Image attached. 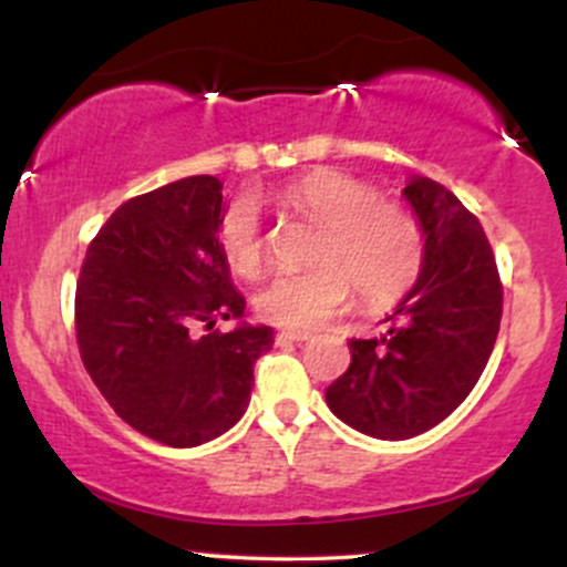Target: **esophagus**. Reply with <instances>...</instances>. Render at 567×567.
<instances>
[{
	"label": "esophagus",
	"instance_id": "1",
	"mask_svg": "<svg viewBox=\"0 0 567 567\" xmlns=\"http://www.w3.org/2000/svg\"><path fill=\"white\" fill-rule=\"evenodd\" d=\"M309 338H311L309 330H279V333H277V341H296V343H301V341H309Z\"/></svg>",
	"mask_w": 567,
	"mask_h": 567
}]
</instances>
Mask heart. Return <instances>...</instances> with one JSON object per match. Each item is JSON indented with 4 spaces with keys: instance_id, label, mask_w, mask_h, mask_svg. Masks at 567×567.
I'll return each instance as SVG.
<instances>
[{
    "instance_id": "b5f03b06",
    "label": "heart",
    "mask_w": 567,
    "mask_h": 567,
    "mask_svg": "<svg viewBox=\"0 0 567 567\" xmlns=\"http://www.w3.org/2000/svg\"><path fill=\"white\" fill-rule=\"evenodd\" d=\"M282 210L320 226L311 269L277 275L252 303L264 320L282 328H315L347 303L389 306L419 282L426 234L419 216L394 199H381L365 181L338 171L306 173L277 194ZM218 247L231 275L252 279L266 264V231L250 199H234L218 220Z\"/></svg>"
}]
</instances>
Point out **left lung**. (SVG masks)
Returning <instances> with one entry per match:
<instances>
[{
	"mask_svg": "<svg viewBox=\"0 0 567 567\" xmlns=\"http://www.w3.org/2000/svg\"><path fill=\"white\" fill-rule=\"evenodd\" d=\"M426 234L419 282L381 338H351V365L324 392L343 424L379 440L437 426L470 396L496 343L504 288L483 226L432 178L402 188Z\"/></svg>",
	"mask_w": 567,
	"mask_h": 567,
	"instance_id": "left-lung-1",
	"label": "left lung"
}]
</instances>
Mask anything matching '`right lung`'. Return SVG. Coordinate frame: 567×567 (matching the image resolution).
<instances>
[{"label": "right lung", "mask_w": 567, "mask_h": 567, "mask_svg": "<svg viewBox=\"0 0 567 567\" xmlns=\"http://www.w3.org/2000/svg\"><path fill=\"white\" fill-rule=\"evenodd\" d=\"M220 188L192 175L127 199L76 279L84 370L125 424L171 447L229 432L250 402L252 365L275 343L266 324L213 330L245 315L218 247Z\"/></svg>", "instance_id": "right-lung-1"}]
</instances>
